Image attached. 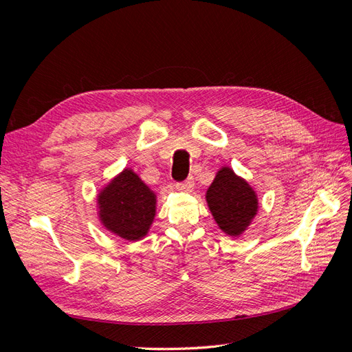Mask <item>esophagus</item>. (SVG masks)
<instances>
[{"instance_id": "1", "label": "esophagus", "mask_w": 352, "mask_h": 352, "mask_svg": "<svg viewBox=\"0 0 352 352\" xmlns=\"http://www.w3.org/2000/svg\"><path fill=\"white\" fill-rule=\"evenodd\" d=\"M177 188L182 189V190H186V192H190V190L194 189V179L188 177L186 180H184V182L177 184Z\"/></svg>"}]
</instances>
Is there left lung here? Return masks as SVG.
Returning a JSON list of instances; mask_svg holds the SVG:
<instances>
[{"label":"left lung","instance_id":"obj_1","mask_svg":"<svg viewBox=\"0 0 352 352\" xmlns=\"http://www.w3.org/2000/svg\"><path fill=\"white\" fill-rule=\"evenodd\" d=\"M206 199L217 226L229 236L242 235L258 211L255 190L230 167L219 170Z\"/></svg>","mask_w":352,"mask_h":352}]
</instances>
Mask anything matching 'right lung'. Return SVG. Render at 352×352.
<instances>
[{
	"instance_id": "obj_1",
	"label": "right lung",
	"mask_w": 352,
	"mask_h": 352,
	"mask_svg": "<svg viewBox=\"0 0 352 352\" xmlns=\"http://www.w3.org/2000/svg\"><path fill=\"white\" fill-rule=\"evenodd\" d=\"M98 217L102 226L126 241H140L150 230L157 195L132 168H124L98 194Z\"/></svg>"
}]
</instances>
